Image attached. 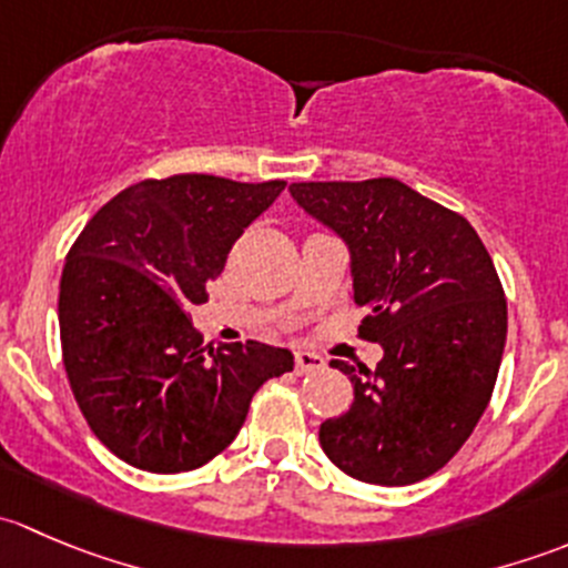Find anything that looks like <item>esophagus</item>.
<instances>
[{
    "label": "esophagus",
    "mask_w": 568,
    "mask_h": 568,
    "mask_svg": "<svg viewBox=\"0 0 568 568\" xmlns=\"http://www.w3.org/2000/svg\"><path fill=\"white\" fill-rule=\"evenodd\" d=\"M326 368V359L316 352H296V374H316Z\"/></svg>",
    "instance_id": "esophagus-1"
}]
</instances>
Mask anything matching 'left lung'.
Instances as JSON below:
<instances>
[{
    "label": "left lung",
    "mask_w": 568,
    "mask_h": 568,
    "mask_svg": "<svg viewBox=\"0 0 568 568\" xmlns=\"http://www.w3.org/2000/svg\"><path fill=\"white\" fill-rule=\"evenodd\" d=\"M291 197L348 250L359 332L376 371L332 359L354 404L321 423L335 467L379 486L428 478L478 426L500 371L508 311L500 277L464 216L395 178L291 183Z\"/></svg>",
    "instance_id": "1"
}]
</instances>
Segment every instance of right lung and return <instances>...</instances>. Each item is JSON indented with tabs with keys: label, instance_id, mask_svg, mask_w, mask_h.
<instances>
[{
	"label": "right lung",
	"instance_id": "1",
	"mask_svg": "<svg viewBox=\"0 0 568 568\" xmlns=\"http://www.w3.org/2000/svg\"><path fill=\"white\" fill-rule=\"evenodd\" d=\"M285 189L173 175L123 189L88 222L60 280V341L84 420L148 473L203 467L236 439L263 382L294 371L268 343L200 346L192 305Z\"/></svg>",
	"mask_w": 568,
	"mask_h": 568
}]
</instances>
